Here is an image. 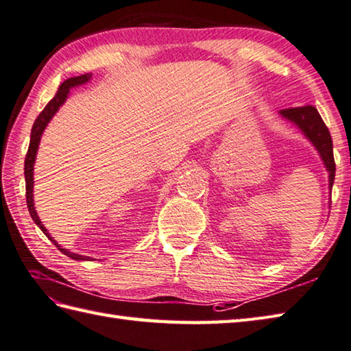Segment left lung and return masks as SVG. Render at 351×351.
<instances>
[{
  "mask_svg": "<svg viewBox=\"0 0 351 351\" xmlns=\"http://www.w3.org/2000/svg\"><path fill=\"white\" fill-rule=\"evenodd\" d=\"M280 114L286 117L287 120L293 121L301 130H303L304 135L311 140L315 147L319 150V154L322 156V161H324L326 167L328 170V181H330V189L335 181V170H336V164H335V158H333V141L330 132L326 126V123L322 121L321 115L318 114L317 108L315 106H300V108H286L281 109Z\"/></svg>",
  "mask_w": 351,
  "mask_h": 351,
  "instance_id": "1",
  "label": "left lung"
}]
</instances>
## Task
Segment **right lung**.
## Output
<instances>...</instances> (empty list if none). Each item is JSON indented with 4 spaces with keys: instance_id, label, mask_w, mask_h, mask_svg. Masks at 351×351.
I'll list each match as a JSON object with an SVG mask.
<instances>
[{
    "instance_id": "1",
    "label": "right lung",
    "mask_w": 351,
    "mask_h": 351,
    "mask_svg": "<svg viewBox=\"0 0 351 351\" xmlns=\"http://www.w3.org/2000/svg\"><path fill=\"white\" fill-rule=\"evenodd\" d=\"M91 79V74H82L77 75V77H71V79H66L64 84H62L58 89V93L54 97L47 103V106L43 109V112L38 115V119L34 120L33 123V128H32V135H30V146L29 150H27V155H25V161H24V175H25V199H27V208H29V213L32 219L36 223L40 231L44 232V234L51 240V242L56 245V248L64 252L66 257H70L73 260H91L86 256H79V254H73L70 251H66L64 248H60V246L54 242L53 237H50L48 234L45 226L43 225V222L39 221V217L36 215V210H34V205H33V164H34V158H36V152H38V146H39V141H40V135H43L45 126L48 125V121L51 120V117L56 114V111L59 109V106L62 103L65 101L68 93H70V88L75 86V85H82L85 84Z\"/></svg>"
}]
</instances>
